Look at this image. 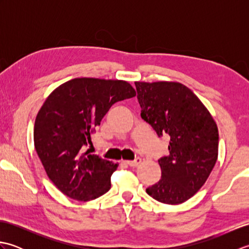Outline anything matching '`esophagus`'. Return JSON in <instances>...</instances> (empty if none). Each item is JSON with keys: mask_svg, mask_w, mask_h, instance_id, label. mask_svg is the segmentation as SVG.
I'll return each mask as SVG.
<instances>
[{"mask_svg": "<svg viewBox=\"0 0 249 249\" xmlns=\"http://www.w3.org/2000/svg\"><path fill=\"white\" fill-rule=\"evenodd\" d=\"M125 162L130 167H137L141 163V158H136L135 160H128V161H125Z\"/></svg>", "mask_w": 249, "mask_h": 249, "instance_id": "34e87169", "label": "esophagus"}]
</instances>
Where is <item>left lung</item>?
I'll list each match as a JSON object with an SVG mask.
<instances>
[{
    "mask_svg": "<svg viewBox=\"0 0 249 249\" xmlns=\"http://www.w3.org/2000/svg\"><path fill=\"white\" fill-rule=\"evenodd\" d=\"M135 84L141 118L158 137L170 138L169 155L158 160L161 178L146 193L161 203H183L203 186L217 160V125L201 100L182 83Z\"/></svg>",
    "mask_w": 249,
    "mask_h": 249,
    "instance_id": "obj_1",
    "label": "left lung"
}]
</instances>
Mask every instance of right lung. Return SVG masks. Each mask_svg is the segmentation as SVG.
<instances>
[{
	"label": "right lung",
	"mask_w": 249,
	"mask_h": 249,
	"mask_svg": "<svg viewBox=\"0 0 249 249\" xmlns=\"http://www.w3.org/2000/svg\"><path fill=\"white\" fill-rule=\"evenodd\" d=\"M136 96L123 80L76 78L52 92L37 113L34 145L47 176L67 197L89 201L106 194L119 163L84 152L111 106Z\"/></svg>",
	"instance_id": "obj_1"
}]
</instances>
